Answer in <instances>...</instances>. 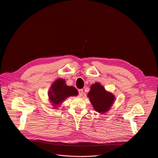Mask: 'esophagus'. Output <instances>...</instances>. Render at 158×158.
<instances>
[{
    "label": "esophagus",
    "instance_id": "34e87169",
    "mask_svg": "<svg viewBox=\"0 0 158 158\" xmlns=\"http://www.w3.org/2000/svg\"><path fill=\"white\" fill-rule=\"evenodd\" d=\"M78 92H79V96L80 97H82V95H83V93H84L83 89H79V91H78Z\"/></svg>",
    "mask_w": 158,
    "mask_h": 158
}]
</instances>
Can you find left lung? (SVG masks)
I'll return each instance as SVG.
<instances>
[{
  "label": "left lung",
  "instance_id": "left-lung-1",
  "mask_svg": "<svg viewBox=\"0 0 158 158\" xmlns=\"http://www.w3.org/2000/svg\"><path fill=\"white\" fill-rule=\"evenodd\" d=\"M87 97L94 109L101 114L108 112L115 101L114 95L106 91L99 82H96L91 85Z\"/></svg>",
  "mask_w": 158,
  "mask_h": 158
}]
</instances>
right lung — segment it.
Masks as SVG:
<instances>
[{"mask_svg": "<svg viewBox=\"0 0 158 158\" xmlns=\"http://www.w3.org/2000/svg\"><path fill=\"white\" fill-rule=\"evenodd\" d=\"M77 95V89L73 86L66 85L65 79L61 78L57 79L52 83L48 92L50 102L56 109H57L67 98Z\"/></svg>", "mask_w": 158, "mask_h": 158, "instance_id": "obj_1", "label": "right lung"}]
</instances>
